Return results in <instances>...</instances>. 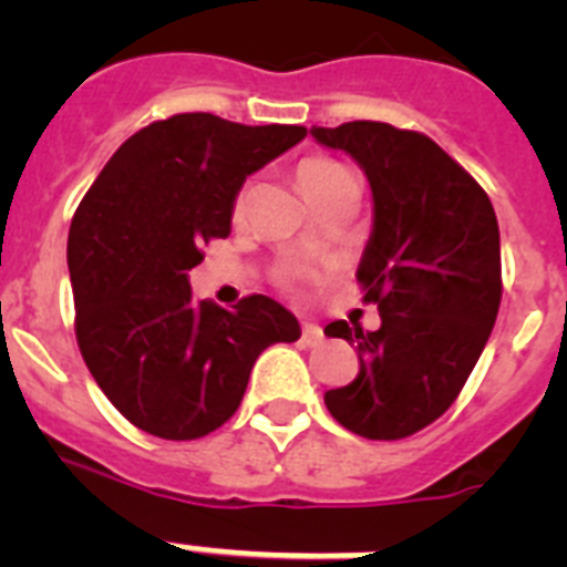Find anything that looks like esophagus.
Instances as JSON below:
<instances>
[{"instance_id": "obj_1", "label": "esophagus", "mask_w": 567, "mask_h": 567, "mask_svg": "<svg viewBox=\"0 0 567 567\" xmlns=\"http://www.w3.org/2000/svg\"><path fill=\"white\" fill-rule=\"evenodd\" d=\"M303 340H307L309 346H318L320 340H323V329L318 327V323H303Z\"/></svg>"}]
</instances>
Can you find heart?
I'll return each mask as SVG.
<instances>
[{
  "label": "heart",
  "instance_id": "heart-1",
  "mask_svg": "<svg viewBox=\"0 0 567 567\" xmlns=\"http://www.w3.org/2000/svg\"><path fill=\"white\" fill-rule=\"evenodd\" d=\"M346 167L343 164L332 162V158H307V162L300 164L298 167V187L300 193L307 195L309 202H318L320 193H327L329 187H332L338 178H343ZM244 207H247V189H240L238 195H235L233 202V215L238 218L240 213H244Z\"/></svg>",
  "mask_w": 567,
  "mask_h": 567
}]
</instances>
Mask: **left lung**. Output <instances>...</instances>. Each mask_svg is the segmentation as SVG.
<instances>
[{"mask_svg": "<svg viewBox=\"0 0 567 567\" xmlns=\"http://www.w3.org/2000/svg\"><path fill=\"white\" fill-rule=\"evenodd\" d=\"M315 142L360 164L374 224L358 267L380 329L346 320L329 338L358 346L360 372L323 394L343 429L365 440H403L457 400L477 365L503 298L499 227L488 195L423 133L383 122L312 127Z\"/></svg>", "mask_w": 567, "mask_h": 567, "instance_id": "left-lung-1", "label": "left lung"}]
</instances>
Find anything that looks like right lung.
Wrapping results in <instances>:
<instances>
[{
	"instance_id": "right-lung-1",
	"label": "right lung",
	"mask_w": 567,
	"mask_h": 567,
	"mask_svg": "<svg viewBox=\"0 0 567 567\" xmlns=\"http://www.w3.org/2000/svg\"><path fill=\"white\" fill-rule=\"evenodd\" d=\"M307 135L178 113L130 135L79 204L68 235L76 340L110 403L142 432L198 440L227 423L258 354L300 338L267 295L229 312L195 300L189 269L227 238L247 175Z\"/></svg>"
}]
</instances>
